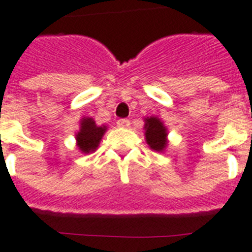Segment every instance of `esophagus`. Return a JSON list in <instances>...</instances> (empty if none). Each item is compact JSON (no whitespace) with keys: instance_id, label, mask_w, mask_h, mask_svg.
Masks as SVG:
<instances>
[{"instance_id":"obj_1","label":"esophagus","mask_w":252,"mask_h":252,"mask_svg":"<svg viewBox=\"0 0 252 252\" xmlns=\"http://www.w3.org/2000/svg\"><path fill=\"white\" fill-rule=\"evenodd\" d=\"M128 125H130V121L125 120V118L117 121V126H118V127H127Z\"/></svg>"}]
</instances>
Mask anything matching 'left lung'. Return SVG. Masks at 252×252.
<instances>
[{
  "mask_svg": "<svg viewBox=\"0 0 252 252\" xmlns=\"http://www.w3.org/2000/svg\"><path fill=\"white\" fill-rule=\"evenodd\" d=\"M144 121H146L144 135H146L147 144L156 152H162L168 144L166 127L158 117H147V118H144Z\"/></svg>",
  "mask_w": 252,
  "mask_h": 252,
  "instance_id": "left-lung-1",
  "label": "left lung"
}]
</instances>
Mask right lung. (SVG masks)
Listing matches in <instances>:
<instances>
[{
    "instance_id": "add662e5",
    "label": "right lung",
    "mask_w": 252,
    "mask_h": 252,
    "mask_svg": "<svg viewBox=\"0 0 252 252\" xmlns=\"http://www.w3.org/2000/svg\"><path fill=\"white\" fill-rule=\"evenodd\" d=\"M106 126H97L90 117H84L80 121V130L75 135L76 146L83 154L94 152L100 144L102 135L105 134Z\"/></svg>"
}]
</instances>
